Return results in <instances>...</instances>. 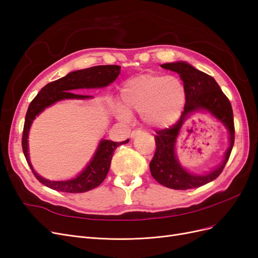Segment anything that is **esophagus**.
Listing matches in <instances>:
<instances>
[{"label": "esophagus", "mask_w": 258, "mask_h": 258, "mask_svg": "<svg viewBox=\"0 0 258 258\" xmlns=\"http://www.w3.org/2000/svg\"><path fill=\"white\" fill-rule=\"evenodd\" d=\"M141 130H140V129H136V130H134V131H132L131 132V135H130V137H131V139H134V138H136L138 135H140V134H141Z\"/></svg>", "instance_id": "obj_1"}]
</instances>
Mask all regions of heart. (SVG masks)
I'll use <instances>...</instances> for the list:
<instances>
[{
	"label": "heart",
	"instance_id": "1",
	"mask_svg": "<svg viewBox=\"0 0 258 258\" xmlns=\"http://www.w3.org/2000/svg\"><path fill=\"white\" fill-rule=\"evenodd\" d=\"M120 98L122 106H117V117L129 119L136 112L147 126L160 128L173 123L181 115L186 90L175 76L144 74L124 84Z\"/></svg>",
	"mask_w": 258,
	"mask_h": 258
}]
</instances>
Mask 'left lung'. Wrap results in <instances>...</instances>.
<instances>
[{
	"mask_svg": "<svg viewBox=\"0 0 258 258\" xmlns=\"http://www.w3.org/2000/svg\"><path fill=\"white\" fill-rule=\"evenodd\" d=\"M161 68L176 72L183 81L186 100L181 118L172 127L156 132V152L150 162L153 177L159 184L172 189H190L212 182L228 161L235 143V124L228 98L212 76L195 69L185 61L161 64ZM210 112L220 120L230 132V147L221 165L206 175H194L181 167L175 154V143L184 120L194 112Z\"/></svg>",
	"mask_w": 258,
	"mask_h": 258,
	"instance_id": "left-lung-1",
	"label": "left lung"
}]
</instances>
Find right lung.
<instances>
[{
	"instance_id": "obj_1",
	"label": "right lung",
	"mask_w": 258,
	"mask_h": 258,
	"mask_svg": "<svg viewBox=\"0 0 258 258\" xmlns=\"http://www.w3.org/2000/svg\"><path fill=\"white\" fill-rule=\"evenodd\" d=\"M119 73V66H97L71 72L64 77H61V79L46 85L30 103L26 114L25 126H23L22 151L33 174L42 184L57 191L79 194L96 188L104 181L108 169H110L115 150L119 145L128 143L129 139L120 143L113 142L110 140H101L93 157L79 175L71 179H67V181H50V179L44 178L37 174L31 165L28 153V137L31 124L36 118V116L40 115L46 107L61 100L91 99V96L77 95L72 91L84 88H104L113 83Z\"/></svg>"
}]
</instances>
